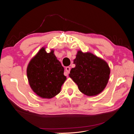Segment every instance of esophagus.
<instances>
[{
    "label": "esophagus",
    "instance_id": "34e87169",
    "mask_svg": "<svg viewBox=\"0 0 134 134\" xmlns=\"http://www.w3.org/2000/svg\"><path fill=\"white\" fill-rule=\"evenodd\" d=\"M65 71H66V72L67 75H68V74L70 72V67H69V66L66 67V68H65Z\"/></svg>",
    "mask_w": 134,
    "mask_h": 134
}]
</instances>
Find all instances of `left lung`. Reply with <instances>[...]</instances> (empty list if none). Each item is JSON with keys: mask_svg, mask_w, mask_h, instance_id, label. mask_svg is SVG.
Segmentation results:
<instances>
[{"mask_svg": "<svg viewBox=\"0 0 134 134\" xmlns=\"http://www.w3.org/2000/svg\"><path fill=\"white\" fill-rule=\"evenodd\" d=\"M69 76L78 85L79 91L88 96L102 92L108 82L110 69L107 63L90 52L78 51Z\"/></svg>", "mask_w": 134, "mask_h": 134, "instance_id": "8db88e82", "label": "left lung"}]
</instances>
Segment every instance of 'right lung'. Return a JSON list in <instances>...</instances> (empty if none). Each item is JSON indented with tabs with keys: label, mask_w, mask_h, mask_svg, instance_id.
<instances>
[{
	"label": "right lung",
	"mask_w": 134,
	"mask_h": 134,
	"mask_svg": "<svg viewBox=\"0 0 134 134\" xmlns=\"http://www.w3.org/2000/svg\"><path fill=\"white\" fill-rule=\"evenodd\" d=\"M64 71L54 50L47 53L42 47L30 61L27 75L30 87L36 94L42 98H51L60 93L66 80Z\"/></svg>",
	"instance_id": "1"
}]
</instances>
